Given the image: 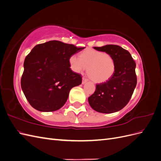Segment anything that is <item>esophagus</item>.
Returning <instances> with one entry per match:
<instances>
[{
  "mask_svg": "<svg viewBox=\"0 0 161 161\" xmlns=\"http://www.w3.org/2000/svg\"><path fill=\"white\" fill-rule=\"evenodd\" d=\"M86 82H87V80H86V79H85V78H82V84L84 85V84L86 83Z\"/></svg>",
  "mask_w": 161,
  "mask_h": 161,
  "instance_id": "esophagus-1",
  "label": "esophagus"
}]
</instances>
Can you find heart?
<instances>
[{
  "instance_id": "b5f03b06",
  "label": "heart",
  "mask_w": 161,
  "mask_h": 161,
  "mask_svg": "<svg viewBox=\"0 0 161 161\" xmlns=\"http://www.w3.org/2000/svg\"><path fill=\"white\" fill-rule=\"evenodd\" d=\"M69 63L71 70L81 73L86 69L90 79L96 83L108 82L114 76L116 64L114 58L108 53L88 48L79 53V58L71 56Z\"/></svg>"
}]
</instances>
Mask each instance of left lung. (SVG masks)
Returning <instances> with one entry per match:
<instances>
[{"mask_svg":"<svg viewBox=\"0 0 161 161\" xmlns=\"http://www.w3.org/2000/svg\"><path fill=\"white\" fill-rule=\"evenodd\" d=\"M94 49L113 56L116 69L109 80L96 85L95 92L88 99L89 103L99 113L118 111L128 104L137 83L136 63L130 52L119 46L106 45Z\"/></svg>","mask_w":161,"mask_h":161,"instance_id":"obj_1","label":"left lung"}]
</instances>
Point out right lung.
Listing matches in <instances>:
<instances>
[{
	"label": "right lung",
	"mask_w": 161,
	"mask_h": 161,
	"mask_svg": "<svg viewBox=\"0 0 161 161\" xmlns=\"http://www.w3.org/2000/svg\"><path fill=\"white\" fill-rule=\"evenodd\" d=\"M84 48L56 40L33 48L24 61L21 85L34 109L54 111L65 104L70 89L82 82L81 76L70 69L69 58Z\"/></svg>",
	"instance_id": "1"
}]
</instances>
